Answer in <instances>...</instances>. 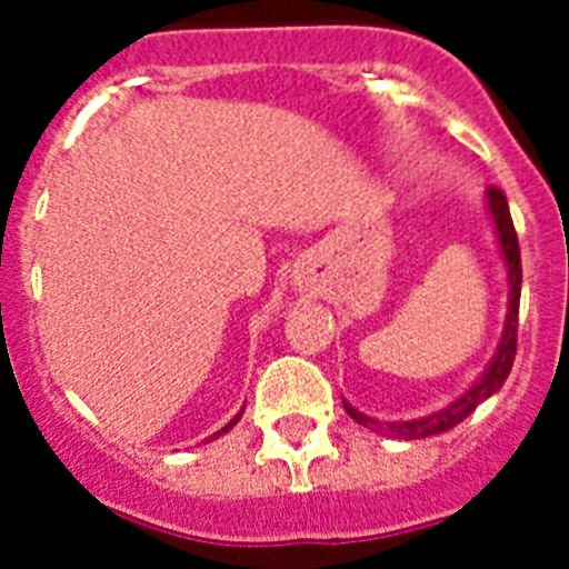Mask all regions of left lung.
<instances>
[{
    "mask_svg": "<svg viewBox=\"0 0 569 569\" xmlns=\"http://www.w3.org/2000/svg\"><path fill=\"white\" fill-rule=\"evenodd\" d=\"M487 210L492 216V224H496V236H499V248L505 256L507 264V319H505V333H501L499 350L492 356L490 367L481 373L479 381H472L470 390L459 396L456 401H450L447 407L436 410L430 416H421V419L410 421H379L370 419L367 413L356 410L345 401L347 416L359 425L370 427L381 436H393V439H427V436L445 433L450 427H456L459 421H465L467 416L476 410L485 399H490L492 393H499L501 385L510 376L512 359H516V341H519V299H521V250H519V236L512 228L510 208H507V196L499 188H487Z\"/></svg>",
    "mask_w": 569,
    "mask_h": 569,
    "instance_id": "left-lung-1",
    "label": "left lung"
}]
</instances>
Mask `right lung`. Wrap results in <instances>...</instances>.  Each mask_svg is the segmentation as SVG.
<instances>
[{"label":"right lung","mask_w":569,"mask_h":569,"mask_svg":"<svg viewBox=\"0 0 569 569\" xmlns=\"http://www.w3.org/2000/svg\"><path fill=\"white\" fill-rule=\"evenodd\" d=\"M241 413H244V410H241ZM241 413H236V416H233V419H230V421H228V425H224V427H222V430H219V433H213V436H210V439H219V436H222V433H228L230 427H233V425H236V421H239V419H241ZM210 439H208V441H210Z\"/></svg>","instance_id":"1"}]
</instances>
